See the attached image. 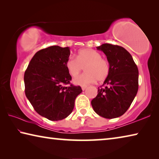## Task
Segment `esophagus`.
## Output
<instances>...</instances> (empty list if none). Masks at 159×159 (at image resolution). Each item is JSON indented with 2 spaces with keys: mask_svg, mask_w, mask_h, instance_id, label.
<instances>
[{
  "mask_svg": "<svg viewBox=\"0 0 159 159\" xmlns=\"http://www.w3.org/2000/svg\"><path fill=\"white\" fill-rule=\"evenodd\" d=\"M87 88V86H86V85H85V86H82V87H81V88H82V90H85V88Z\"/></svg>",
  "mask_w": 159,
  "mask_h": 159,
  "instance_id": "esophagus-1",
  "label": "esophagus"
}]
</instances>
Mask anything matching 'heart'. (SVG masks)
Masks as SVG:
<instances>
[{
  "label": "heart",
  "mask_w": 159,
  "mask_h": 159,
  "mask_svg": "<svg viewBox=\"0 0 159 159\" xmlns=\"http://www.w3.org/2000/svg\"><path fill=\"white\" fill-rule=\"evenodd\" d=\"M85 67L86 73L75 78L74 83L85 86L95 83L97 80L103 81L110 72L109 61L102 58V55L93 49L80 50L76 58L70 57L66 62V67L71 76L76 77Z\"/></svg>",
  "instance_id": "1"
}]
</instances>
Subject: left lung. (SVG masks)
Wrapping results in <instances>:
<instances>
[{
    "mask_svg": "<svg viewBox=\"0 0 159 159\" xmlns=\"http://www.w3.org/2000/svg\"><path fill=\"white\" fill-rule=\"evenodd\" d=\"M97 49L106 55L110 72L91 104L102 117H119L128 109L138 93V66L130 54L121 46L104 43Z\"/></svg>",
    "mask_w": 159,
    "mask_h": 159,
    "instance_id": "8db88e82",
    "label": "left lung"
}]
</instances>
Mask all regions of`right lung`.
Listing matches in <instances>:
<instances>
[{
    "instance_id": "right-lung-1",
    "label": "right lung",
    "mask_w": 159,
    "mask_h": 159,
    "mask_svg": "<svg viewBox=\"0 0 159 159\" xmlns=\"http://www.w3.org/2000/svg\"><path fill=\"white\" fill-rule=\"evenodd\" d=\"M69 47L53 45L38 51L26 69L25 95L38 114L50 120L66 118L73 111L80 86L71 84L66 67ZM69 84L66 87L64 84Z\"/></svg>"
}]
</instances>
